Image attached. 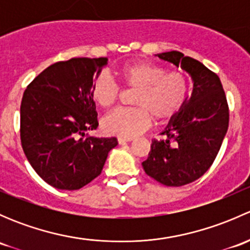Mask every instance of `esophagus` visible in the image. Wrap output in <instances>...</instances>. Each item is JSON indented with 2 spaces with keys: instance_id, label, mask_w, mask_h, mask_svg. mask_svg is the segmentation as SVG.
<instances>
[{
  "instance_id": "obj_1",
  "label": "esophagus",
  "mask_w": 250,
  "mask_h": 250,
  "mask_svg": "<svg viewBox=\"0 0 250 250\" xmlns=\"http://www.w3.org/2000/svg\"><path fill=\"white\" fill-rule=\"evenodd\" d=\"M132 140H133V138H122V137L117 138L118 144H121V145H122V144H125V143H129V141H132Z\"/></svg>"
}]
</instances>
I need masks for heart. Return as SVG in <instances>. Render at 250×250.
Instances as JSON below:
<instances>
[{
    "label": "heart",
    "mask_w": 250,
    "mask_h": 250,
    "mask_svg": "<svg viewBox=\"0 0 250 250\" xmlns=\"http://www.w3.org/2000/svg\"><path fill=\"white\" fill-rule=\"evenodd\" d=\"M125 85L137 89L133 104L137 107H120L103 118L105 133L122 138H133L147 129L151 116L158 122L175 117L188 98V77L179 71H167L165 66L147 62H137L121 69ZM92 99L107 109L120 95V87L110 75H97L90 85Z\"/></svg>",
    "instance_id": "1"
}]
</instances>
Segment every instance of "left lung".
Masks as SVG:
<instances>
[{
  "label": "left lung",
  "mask_w": 250,
  "mask_h": 250,
  "mask_svg": "<svg viewBox=\"0 0 250 250\" xmlns=\"http://www.w3.org/2000/svg\"><path fill=\"white\" fill-rule=\"evenodd\" d=\"M156 55L188 72L193 88L183 110L161 133L166 139L152 140L143 168L163 185L183 186L213 165L229 128L228 100L220 78L202 62L176 50Z\"/></svg>",
  "instance_id": "obj_1"
}]
</instances>
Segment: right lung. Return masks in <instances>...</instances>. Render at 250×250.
<instances>
[{
  "mask_svg": "<svg viewBox=\"0 0 250 250\" xmlns=\"http://www.w3.org/2000/svg\"><path fill=\"white\" fill-rule=\"evenodd\" d=\"M107 58H72L48 66L25 89L20 139L35 172L59 190H78L102 173L116 138L85 134L98 127L92 81Z\"/></svg>",
  "mask_w": 250,
  "mask_h": 250,
  "instance_id": "right-lung-1",
  "label": "right lung"
}]
</instances>
